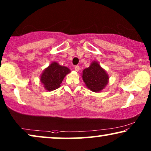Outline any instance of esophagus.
Returning <instances> with one entry per match:
<instances>
[{"label":"esophagus","instance_id":"obj_1","mask_svg":"<svg viewBox=\"0 0 151 151\" xmlns=\"http://www.w3.org/2000/svg\"><path fill=\"white\" fill-rule=\"evenodd\" d=\"M75 70L76 71H80V67H79V66H76Z\"/></svg>","mask_w":151,"mask_h":151}]
</instances>
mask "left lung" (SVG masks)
<instances>
[{
    "instance_id": "left-lung-1",
    "label": "left lung",
    "mask_w": 151,
    "mask_h": 151,
    "mask_svg": "<svg viewBox=\"0 0 151 151\" xmlns=\"http://www.w3.org/2000/svg\"><path fill=\"white\" fill-rule=\"evenodd\" d=\"M82 72V80L92 91L100 92L108 84V74L98 62H92L89 67L84 69Z\"/></svg>"
}]
</instances>
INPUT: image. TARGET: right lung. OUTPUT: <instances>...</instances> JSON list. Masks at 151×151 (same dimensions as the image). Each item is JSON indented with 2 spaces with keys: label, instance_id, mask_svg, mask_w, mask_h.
<instances>
[{
  "label": "right lung",
  "instance_id": "add662e5",
  "mask_svg": "<svg viewBox=\"0 0 151 151\" xmlns=\"http://www.w3.org/2000/svg\"><path fill=\"white\" fill-rule=\"evenodd\" d=\"M71 71L69 68L53 62L41 74L40 82L44 85L45 89L51 91L60 86L64 78Z\"/></svg>",
  "mask_w": 151,
  "mask_h": 151
}]
</instances>
